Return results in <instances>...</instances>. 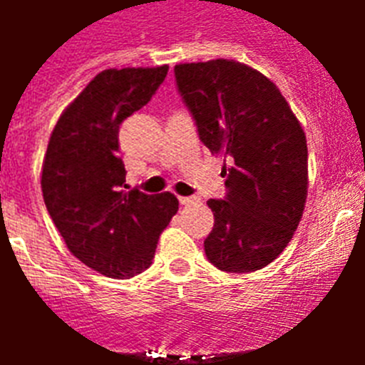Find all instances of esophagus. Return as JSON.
Masks as SVG:
<instances>
[{"mask_svg": "<svg viewBox=\"0 0 365 365\" xmlns=\"http://www.w3.org/2000/svg\"><path fill=\"white\" fill-rule=\"evenodd\" d=\"M180 205H193V202H197V197H180Z\"/></svg>", "mask_w": 365, "mask_h": 365, "instance_id": "obj_1", "label": "esophagus"}]
</instances>
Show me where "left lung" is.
Masks as SVG:
<instances>
[{"mask_svg": "<svg viewBox=\"0 0 365 365\" xmlns=\"http://www.w3.org/2000/svg\"><path fill=\"white\" fill-rule=\"evenodd\" d=\"M174 76L200 142L229 157L227 195L208 200L206 257L220 271H259L282 254L305 210V132L277 85L250 66L217 58L178 64Z\"/></svg>", "mask_w": 365, "mask_h": 365, "instance_id": "8db88e82", "label": "left lung"}]
</instances>
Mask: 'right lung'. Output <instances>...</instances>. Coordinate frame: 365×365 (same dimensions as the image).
<instances>
[{"instance_id":"add662e5","label":"right lung","mask_w":365,"mask_h":365,"mask_svg":"<svg viewBox=\"0 0 365 365\" xmlns=\"http://www.w3.org/2000/svg\"><path fill=\"white\" fill-rule=\"evenodd\" d=\"M168 66L104 70L60 115L43 159V200L77 259L111 278L153 263L160 233L178 212L172 193L126 191L119 128L148 104Z\"/></svg>"}]
</instances>
